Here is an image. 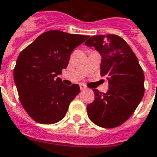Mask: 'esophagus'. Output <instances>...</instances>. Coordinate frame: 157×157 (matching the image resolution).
Listing matches in <instances>:
<instances>
[{
  "mask_svg": "<svg viewBox=\"0 0 157 157\" xmlns=\"http://www.w3.org/2000/svg\"><path fill=\"white\" fill-rule=\"evenodd\" d=\"M80 89H81L82 91H84V90L86 89V86L84 84H80Z\"/></svg>",
  "mask_w": 157,
  "mask_h": 157,
  "instance_id": "34e87169",
  "label": "esophagus"
}]
</instances>
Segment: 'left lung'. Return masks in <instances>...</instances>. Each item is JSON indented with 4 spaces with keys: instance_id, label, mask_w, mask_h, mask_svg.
<instances>
[{
    "instance_id": "8db88e82",
    "label": "left lung",
    "mask_w": 157,
    "mask_h": 157,
    "mask_svg": "<svg viewBox=\"0 0 157 157\" xmlns=\"http://www.w3.org/2000/svg\"><path fill=\"white\" fill-rule=\"evenodd\" d=\"M85 45L102 57L101 75L109 81L106 93L93 89L95 100L86 107L91 121L102 128H115L135 112L144 96L145 75L138 59L124 39L114 34L87 37Z\"/></svg>"
}]
</instances>
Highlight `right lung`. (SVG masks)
<instances>
[{
	"mask_svg": "<svg viewBox=\"0 0 157 157\" xmlns=\"http://www.w3.org/2000/svg\"><path fill=\"white\" fill-rule=\"evenodd\" d=\"M87 37L51 30L20 53L13 71L14 82L20 102L33 120L52 124L65 116L80 86H67L57 76L67 67L74 48Z\"/></svg>",
	"mask_w": 157,
	"mask_h": 157,
	"instance_id": "obj_1",
	"label": "right lung"
}]
</instances>
